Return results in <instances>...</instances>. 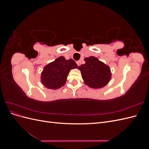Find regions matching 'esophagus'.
Masks as SVG:
<instances>
[{"mask_svg":"<svg viewBox=\"0 0 149 149\" xmlns=\"http://www.w3.org/2000/svg\"><path fill=\"white\" fill-rule=\"evenodd\" d=\"M76 63H77L78 66H79L81 65V61H77V62H76Z\"/></svg>","mask_w":149,"mask_h":149,"instance_id":"34e87169","label":"esophagus"}]
</instances>
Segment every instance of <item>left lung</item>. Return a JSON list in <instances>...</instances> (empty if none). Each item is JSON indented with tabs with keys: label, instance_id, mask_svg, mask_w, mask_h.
<instances>
[{
	"label": "left lung",
	"instance_id": "left-lung-1",
	"mask_svg": "<svg viewBox=\"0 0 149 149\" xmlns=\"http://www.w3.org/2000/svg\"><path fill=\"white\" fill-rule=\"evenodd\" d=\"M85 64L78 66L84 83L91 88H101L109 83L111 78L109 66L94 56L84 58Z\"/></svg>",
	"mask_w": 149,
	"mask_h": 149
}]
</instances>
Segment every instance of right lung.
<instances>
[{"mask_svg":"<svg viewBox=\"0 0 149 149\" xmlns=\"http://www.w3.org/2000/svg\"><path fill=\"white\" fill-rule=\"evenodd\" d=\"M77 68V64L72 59L67 60L64 56L58 57L44 67L41 82L48 89H59L66 83L70 70Z\"/></svg>","mask_w":149,"mask_h":149,"instance_id":"1","label":"right lung"}]
</instances>
